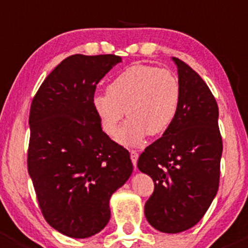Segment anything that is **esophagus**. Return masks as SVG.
<instances>
[{"label":"esophagus","instance_id":"obj_1","mask_svg":"<svg viewBox=\"0 0 248 248\" xmlns=\"http://www.w3.org/2000/svg\"><path fill=\"white\" fill-rule=\"evenodd\" d=\"M131 160H132V164H133V165H135V168H136V165H137V160H138V153L136 152V150H131Z\"/></svg>","mask_w":248,"mask_h":248}]
</instances>
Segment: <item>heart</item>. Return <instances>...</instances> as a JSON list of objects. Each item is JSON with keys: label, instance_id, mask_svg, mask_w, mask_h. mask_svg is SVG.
<instances>
[{"label": "heart", "instance_id": "1", "mask_svg": "<svg viewBox=\"0 0 248 248\" xmlns=\"http://www.w3.org/2000/svg\"><path fill=\"white\" fill-rule=\"evenodd\" d=\"M181 87L176 76L166 69L137 64L121 72L108 85V93L96 94L93 106L106 135L113 137L126 115L129 117L117 135L124 147H138L145 137L168 131L176 116Z\"/></svg>", "mask_w": 248, "mask_h": 248}]
</instances>
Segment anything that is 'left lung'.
<instances>
[{
	"label": "left lung",
	"mask_w": 248,
	"mask_h": 248,
	"mask_svg": "<svg viewBox=\"0 0 248 248\" xmlns=\"http://www.w3.org/2000/svg\"><path fill=\"white\" fill-rule=\"evenodd\" d=\"M172 61L181 87L179 110L163 137L145 148L137 163L154 181L145 218L166 233L188 230L203 218L218 192L223 153L212 92L188 64L176 57Z\"/></svg>",
	"instance_id": "obj_1"
}]
</instances>
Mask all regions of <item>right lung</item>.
<instances>
[{
	"label": "right lung",
	"instance_id": "1",
	"mask_svg": "<svg viewBox=\"0 0 248 248\" xmlns=\"http://www.w3.org/2000/svg\"><path fill=\"white\" fill-rule=\"evenodd\" d=\"M122 61L115 55H72L46 77L30 106L28 172L45 220L85 239L110 220V198L129 179L128 150L101 128L96 84Z\"/></svg>",
	"mask_w": 248,
	"mask_h": 248
}]
</instances>
